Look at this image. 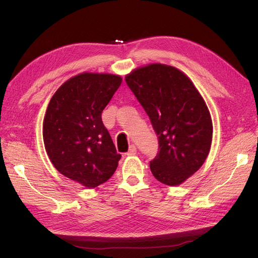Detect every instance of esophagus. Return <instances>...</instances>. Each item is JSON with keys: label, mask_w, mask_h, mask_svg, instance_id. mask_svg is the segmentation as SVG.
Segmentation results:
<instances>
[{"label": "esophagus", "mask_w": 258, "mask_h": 258, "mask_svg": "<svg viewBox=\"0 0 258 258\" xmlns=\"http://www.w3.org/2000/svg\"><path fill=\"white\" fill-rule=\"evenodd\" d=\"M136 154H137V147L135 145H130L129 151L127 152V155L132 156V155H136Z\"/></svg>", "instance_id": "esophagus-1"}]
</instances>
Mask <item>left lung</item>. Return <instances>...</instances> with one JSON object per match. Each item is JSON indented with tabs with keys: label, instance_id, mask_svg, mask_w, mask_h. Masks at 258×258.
<instances>
[{
	"label": "left lung",
	"instance_id": "1",
	"mask_svg": "<svg viewBox=\"0 0 258 258\" xmlns=\"http://www.w3.org/2000/svg\"><path fill=\"white\" fill-rule=\"evenodd\" d=\"M126 83L158 138L159 152L150 161L153 175L166 185H179L210 152L213 126L205 100L184 73L165 64L137 69Z\"/></svg>",
	"mask_w": 258,
	"mask_h": 258
}]
</instances>
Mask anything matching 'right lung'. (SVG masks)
<instances>
[{"instance_id": "obj_1", "label": "right lung", "mask_w": 258, "mask_h": 258, "mask_svg": "<svg viewBox=\"0 0 258 258\" xmlns=\"http://www.w3.org/2000/svg\"><path fill=\"white\" fill-rule=\"evenodd\" d=\"M120 84L117 75L80 74L61 86L46 110L43 139L50 161L89 188L106 182L121 157L101 116Z\"/></svg>"}]
</instances>
